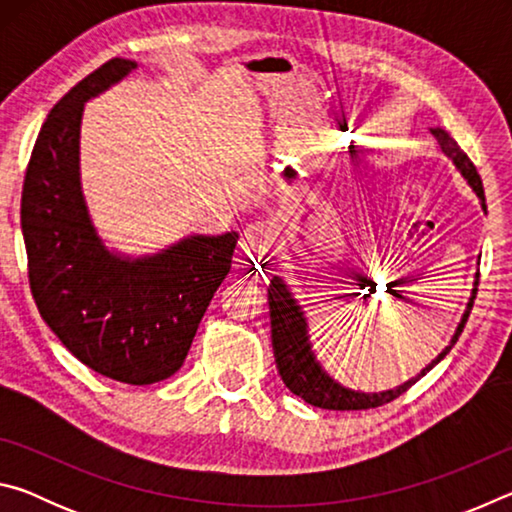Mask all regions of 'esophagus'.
Instances as JSON below:
<instances>
[{"label":"esophagus","instance_id":"34e87169","mask_svg":"<svg viewBox=\"0 0 512 512\" xmlns=\"http://www.w3.org/2000/svg\"><path fill=\"white\" fill-rule=\"evenodd\" d=\"M246 244L253 250H264L273 244L275 225L273 223H253L246 228Z\"/></svg>","mask_w":512,"mask_h":512}]
</instances>
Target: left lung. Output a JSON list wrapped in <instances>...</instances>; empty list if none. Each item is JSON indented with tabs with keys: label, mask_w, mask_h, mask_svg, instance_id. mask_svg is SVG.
Returning <instances> with one entry per match:
<instances>
[{
	"label": "left lung",
	"mask_w": 512,
	"mask_h": 512,
	"mask_svg": "<svg viewBox=\"0 0 512 512\" xmlns=\"http://www.w3.org/2000/svg\"><path fill=\"white\" fill-rule=\"evenodd\" d=\"M431 135L436 137L440 151H443L447 158L456 164V169L461 171V176L467 180V185H470L474 189V194L479 196L481 207L485 212L483 183L479 173H476L472 160L467 158L465 151L456 144L454 137L447 131H443V128H431ZM476 287H479V273H476L472 296L467 300L461 323L456 325L452 341H449V345H445V350L440 352L429 366H424L418 375L411 377L409 381H404L400 386L391 388V391L363 393V391H352V388L339 384V381L329 377L327 370L320 366L314 350H311L309 323H307L305 309H302L296 296H293L291 289L287 287V282H284L280 275H273L271 284H268V307H271V341H273L277 372H280L282 381L287 384L291 393H296L311 406H318V409L361 411V409H375V406L393 402L395 397H400L406 391V388H411L415 381L427 375L436 363L443 361L449 354V350L454 348V343L458 341V336H461L463 327L467 323V316H470L472 311Z\"/></svg>",
	"instance_id": "left-lung-1"
}]
</instances>
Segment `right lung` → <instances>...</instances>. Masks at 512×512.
<instances>
[{"mask_svg": "<svg viewBox=\"0 0 512 512\" xmlns=\"http://www.w3.org/2000/svg\"><path fill=\"white\" fill-rule=\"evenodd\" d=\"M133 69L135 60L112 58L51 108L33 146L20 216L42 320L94 372L144 386L183 366L239 235H192L142 257L103 244L81 183V119L85 101Z\"/></svg>", "mask_w": 512, "mask_h": 512, "instance_id": "obj_1", "label": "right lung"}]
</instances>
